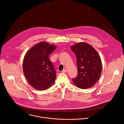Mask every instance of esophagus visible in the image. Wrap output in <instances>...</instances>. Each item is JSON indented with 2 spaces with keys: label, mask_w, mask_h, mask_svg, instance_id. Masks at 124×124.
Listing matches in <instances>:
<instances>
[{
  "label": "esophagus",
  "mask_w": 124,
  "mask_h": 124,
  "mask_svg": "<svg viewBox=\"0 0 124 124\" xmlns=\"http://www.w3.org/2000/svg\"><path fill=\"white\" fill-rule=\"evenodd\" d=\"M66 72H67V70L65 69H64L62 71V73H66Z\"/></svg>",
  "instance_id": "34e87169"
}]
</instances>
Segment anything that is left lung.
I'll use <instances>...</instances> for the list:
<instances>
[{
	"label": "left lung",
	"mask_w": 124,
	"mask_h": 124,
	"mask_svg": "<svg viewBox=\"0 0 124 124\" xmlns=\"http://www.w3.org/2000/svg\"><path fill=\"white\" fill-rule=\"evenodd\" d=\"M75 54L78 74L72 79L73 82L78 88L82 89L93 86L100 78L101 62L98 52L90 44L79 42L71 46Z\"/></svg>",
	"instance_id": "obj_1"
}]
</instances>
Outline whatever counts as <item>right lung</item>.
<instances>
[{"instance_id": "add662e5", "label": "right lung", "mask_w": 124, "mask_h": 124, "mask_svg": "<svg viewBox=\"0 0 124 124\" xmlns=\"http://www.w3.org/2000/svg\"><path fill=\"white\" fill-rule=\"evenodd\" d=\"M56 46L41 42L27 51L23 61V71L29 84L34 89L45 90L54 83L56 72L49 55Z\"/></svg>"}]
</instances>
